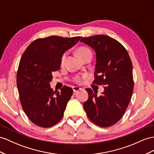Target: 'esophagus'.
<instances>
[{
	"label": "esophagus",
	"instance_id": "34e87169",
	"mask_svg": "<svg viewBox=\"0 0 154 154\" xmlns=\"http://www.w3.org/2000/svg\"><path fill=\"white\" fill-rule=\"evenodd\" d=\"M72 88H73V92H74L75 93V92H77V91H79V90H81V88L79 87V86H73Z\"/></svg>",
	"mask_w": 154,
	"mask_h": 154
}]
</instances>
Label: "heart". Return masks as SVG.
<instances>
[{"mask_svg": "<svg viewBox=\"0 0 154 154\" xmlns=\"http://www.w3.org/2000/svg\"><path fill=\"white\" fill-rule=\"evenodd\" d=\"M77 54H78V56L82 59V60H83L85 57L88 56V55H90V54H92V52L88 48H87V47H79V48L77 49ZM67 54H68V53H64L62 55V57H61V64L62 65L64 64L66 57H67ZM81 79H82V77H81L79 76H77L74 78V81L75 82H79L81 81Z\"/></svg>", "mask_w": 154, "mask_h": 154, "instance_id": "heart-1", "label": "heart"}]
</instances>
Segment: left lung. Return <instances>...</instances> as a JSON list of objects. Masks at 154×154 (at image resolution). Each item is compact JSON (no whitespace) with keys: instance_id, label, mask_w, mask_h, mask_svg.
Listing matches in <instances>:
<instances>
[{"instance_id":"left-lung-1","label":"left lung","mask_w":154,"mask_h":154,"mask_svg":"<svg viewBox=\"0 0 154 154\" xmlns=\"http://www.w3.org/2000/svg\"><path fill=\"white\" fill-rule=\"evenodd\" d=\"M96 52L93 83L104 85L100 96L86 88L88 99L83 104L86 115L102 128L110 127L123 116L133 92V66L129 54L120 42L105 35L82 38L81 41Z\"/></svg>"}]
</instances>
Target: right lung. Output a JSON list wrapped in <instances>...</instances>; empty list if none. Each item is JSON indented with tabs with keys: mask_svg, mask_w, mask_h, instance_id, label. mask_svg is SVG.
I'll return each instance as SVG.
<instances>
[{
	"mask_svg": "<svg viewBox=\"0 0 154 154\" xmlns=\"http://www.w3.org/2000/svg\"><path fill=\"white\" fill-rule=\"evenodd\" d=\"M81 38H39L31 43L22 55L17 73L19 98L27 117L39 127H51L64 115L73 89L64 86L60 92L53 91L49 82L52 72L60 68L62 55Z\"/></svg>",
	"mask_w": 154,
	"mask_h": 154,
	"instance_id": "right-lung-1",
	"label": "right lung"
}]
</instances>
